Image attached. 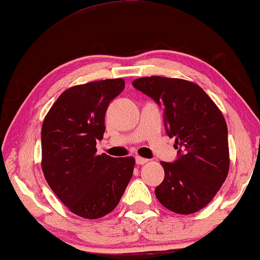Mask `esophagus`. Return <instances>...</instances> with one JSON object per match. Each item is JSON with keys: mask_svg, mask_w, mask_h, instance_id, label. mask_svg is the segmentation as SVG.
<instances>
[{"mask_svg": "<svg viewBox=\"0 0 260 260\" xmlns=\"http://www.w3.org/2000/svg\"><path fill=\"white\" fill-rule=\"evenodd\" d=\"M136 162L138 164V165H144V164L148 162V159H145V157H142V156H136Z\"/></svg>", "mask_w": 260, "mask_h": 260, "instance_id": "34e87169", "label": "esophagus"}]
</instances>
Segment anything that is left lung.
<instances>
[{
  "instance_id": "1",
  "label": "left lung",
  "mask_w": 260,
  "mask_h": 260,
  "mask_svg": "<svg viewBox=\"0 0 260 260\" xmlns=\"http://www.w3.org/2000/svg\"><path fill=\"white\" fill-rule=\"evenodd\" d=\"M164 109V124L178 149L174 162L161 161L165 177L157 201L177 214H193L211 202L228 177V126L221 111L199 85L153 76L132 83Z\"/></svg>"
}]
</instances>
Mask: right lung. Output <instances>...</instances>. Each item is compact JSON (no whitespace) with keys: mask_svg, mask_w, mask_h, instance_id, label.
Here are the masks:
<instances>
[{"mask_svg":"<svg viewBox=\"0 0 260 260\" xmlns=\"http://www.w3.org/2000/svg\"><path fill=\"white\" fill-rule=\"evenodd\" d=\"M123 89L122 78L72 86L59 95L41 128L45 178L59 201L84 219L111 213L132 178V156L96 154L107 106Z\"/></svg>","mask_w":260,"mask_h":260,"instance_id":"right-lung-1","label":"right lung"}]
</instances>
